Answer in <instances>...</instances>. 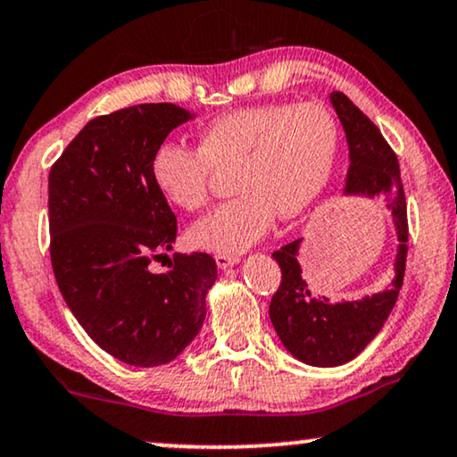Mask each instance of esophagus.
Segmentation results:
<instances>
[{"mask_svg": "<svg viewBox=\"0 0 457 457\" xmlns=\"http://www.w3.org/2000/svg\"><path fill=\"white\" fill-rule=\"evenodd\" d=\"M215 261H217V267L219 270H229V267H234L238 263V254H225V253H219L215 254Z\"/></svg>", "mask_w": 457, "mask_h": 457, "instance_id": "esophagus-1", "label": "esophagus"}]
</instances>
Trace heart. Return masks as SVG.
Returning a JSON list of instances; mask_svg holds the SVG:
<instances>
[{
    "label": "heart",
    "mask_w": 457,
    "mask_h": 457,
    "mask_svg": "<svg viewBox=\"0 0 457 457\" xmlns=\"http://www.w3.org/2000/svg\"><path fill=\"white\" fill-rule=\"evenodd\" d=\"M338 125L315 102L257 104L228 111L198 131V150L165 142L150 158V179L167 204L198 211L209 203L212 171L232 169L238 196L187 232L192 246L240 253L270 232L273 219H295L332 178Z\"/></svg>",
    "instance_id": "obj_1"
}]
</instances>
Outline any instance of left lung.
I'll return each instance as SVG.
<instances>
[{
  "mask_svg": "<svg viewBox=\"0 0 457 457\" xmlns=\"http://www.w3.org/2000/svg\"><path fill=\"white\" fill-rule=\"evenodd\" d=\"M330 102L349 145L345 196L374 198L385 194L399 245L391 288L360 301L340 303H330L328 296L313 295L309 288L299 263L303 238L273 253L282 270V282L270 305L271 324L286 349L315 368L343 366L372 343L397 303L407 259V206L397 154L378 127L343 91H332Z\"/></svg>",
  "mask_w": 457,
  "mask_h": 457,
  "instance_id": "8db88e82",
  "label": "left lung"
}]
</instances>
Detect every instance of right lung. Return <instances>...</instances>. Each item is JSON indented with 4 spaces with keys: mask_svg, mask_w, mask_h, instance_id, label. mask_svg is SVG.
Instances as JSON below:
<instances>
[{
    "mask_svg": "<svg viewBox=\"0 0 457 457\" xmlns=\"http://www.w3.org/2000/svg\"><path fill=\"white\" fill-rule=\"evenodd\" d=\"M194 114L169 102L91 119L50 171V254L66 305L89 338L136 368L173 361L203 328L217 279L206 253L171 251L178 219L150 179V158Z\"/></svg>",
    "mask_w": 457,
    "mask_h": 457,
    "instance_id": "right-lung-1",
    "label": "right lung"
}]
</instances>
